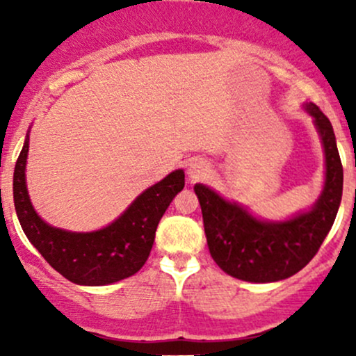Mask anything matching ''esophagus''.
I'll list each match as a JSON object with an SVG mask.
<instances>
[{"label":"esophagus","mask_w":356,"mask_h":356,"mask_svg":"<svg viewBox=\"0 0 356 356\" xmlns=\"http://www.w3.org/2000/svg\"><path fill=\"white\" fill-rule=\"evenodd\" d=\"M209 172V167L201 159H194V161L189 162V165H187V174H189V179L191 181H199V179H202L204 175Z\"/></svg>","instance_id":"34e87169"}]
</instances>
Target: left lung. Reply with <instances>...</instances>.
<instances>
[{"instance_id":"left-lung-1","label":"left lung","mask_w":356,"mask_h":356,"mask_svg":"<svg viewBox=\"0 0 356 356\" xmlns=\"http://www.w3.org/2000/svg\"><path fill=\"white\" fill-rule=\"evenodd\" d=\"M325 149V187L316 204L288 220H261L195 184L207 246L224 273L249 283H273L301 271L313 259L332 229L343 192V165L333 127L316 105L305 104Z\"/></svg>"}]
</instances>
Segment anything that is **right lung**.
Returning <instances> with one entry per match:
<instances>
[{
	"label": "right lung",
	"mask_w": 356,
	"mask_h": 356,
	"mask_svg": "<svg viewBox=\"0 0 356 356\" xmlns=\"http://www.w3.org/2000/svg\"><path fill=\"white\" fill-rule=\"evenodd\" d=\"M28 147L26 136L13 175L16 216L28 241L53 269L75 284L105 286L136 275L150 254L159 220L184 189V170H174L142 192L104 229L72 232L47 224L31 206L24 181Z\"/></svg>",
	"instance_id": "1"
}]
</instances>
